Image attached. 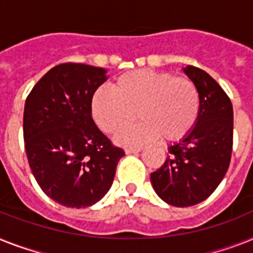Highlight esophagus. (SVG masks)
Here are the masks:
<instances>
[{"label":"esophagus","instance_id":"obj_1","mask_svg":"<svg viewBox=\"0 0 253 253\" xmlns=\"http://www.w3.org/2000/svg\"><path fill=\"white\" fill-rule=\"evenodd\" d=\"M142 150V147H130V149H125V154H137Z\"/></svg>","mask_w":253,"mask_h":253}]
</instances>
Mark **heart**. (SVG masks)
Returning <instances> with one entry per match:
<instances>
[{
    "mask_svg": "<svg viewBox=\"0 0 253 253\" xmlns=\"http://www.w3.org/2000/svg\"><path fill=\"white\" fill-rule=\"evenodd\" d=\"M112 89L94 93L91 116L102 130L112 134L128 126L137 112L142 122L118 135L125 145H139L162 135L167 141H178L199 119V90L189 77L135 70L119 76Z\"/></svg>",
    "mask_w": 253,
    "mask_h": 253,
    "instance_id": "obj_1",
    "label": "heart"
}]
</instances>
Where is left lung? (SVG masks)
Instances as JSON below:
<instances>
[{
	"instance_id": "left-lung-1",
	"label": "left lung",
	"mask_w": 253,
	"mask_h": 253,
	"mask_svg": "<svg viewBox=\"0 0 253 253\" xmlns=\"http://www.w3.org/2000/svg\"><path fill=\"white\" fill-rule=\"evenodd\" d=\"M183 72L199 90V119L150 176L156 194L174 207L195 206L210 197L226 174L233 151L230 98L206 71L187 66Z\"/></svg>"
}]
</instances>
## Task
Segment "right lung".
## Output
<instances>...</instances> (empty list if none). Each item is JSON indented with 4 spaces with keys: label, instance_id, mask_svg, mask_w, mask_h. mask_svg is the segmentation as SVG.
Masks as SVG:
<instances>
[{
    "label": "right lung",
    "instance_id": "right-lung-1",
    "mask_svg": "<svg viewBox=\"0 0 253 253\" xmlns=\"http://www.w3.org/2000/svg\"><path fill=\"white\" fill-rule=\"evenodd\" d=\"M106 80L103 68L63 63L43 75L26 99L29 167L43 193L64 207L86 208L101 200L125 155L91 119V98Z\"/></svg>",
    "mask_w": 253,
    "mask_h": 253
}]
</instances>
